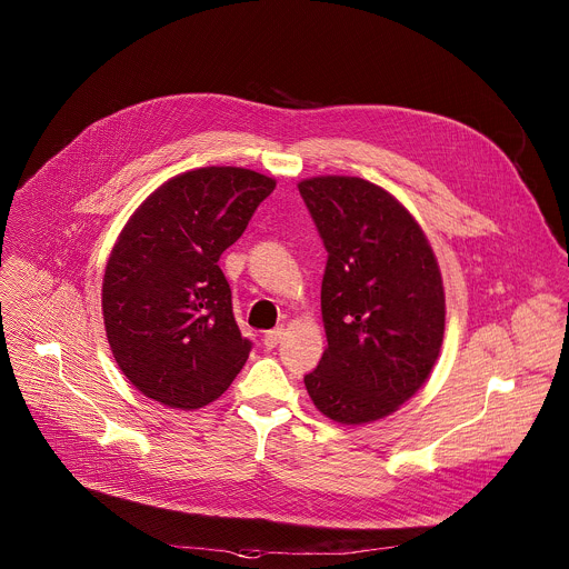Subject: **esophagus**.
Returning <instances> with one entry per match:
<instances>
[{"label": "esophagus", "mask_w": 569, "mask_h": 569, "mask_svg": "<svg viewBox=\"0 0 569 569\" xmlns=\"http://www.w3.org/2000/svg\"><path fill=\"white\" fill-rule=\"evenodd\" d=\"M281 338H283V329H272V331H268V333L263 336L266 349H274V347L281 342Z\"/></svg>", "instance_id": "34e87169"}]
</instances>
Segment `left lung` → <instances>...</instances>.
Instances as JSON below:
<instances>
[{"instance_id":"8db88e82","label":"left lung","mask_w":569,"mask_h":569,"mask_svg":"<svg viewBox=\"0 0 569 569\" xmlns=\"http://www.w3.org/2000/svg\"><path fill=\"white\" fill-rule=\"evenodd\" d=\"M327 248L329 347L303 376L315 408L347 426L398 410L430 376L446 323L441 272L417 220L385 189L327 176L299 184Z\"/></svg>"}]
</instances>
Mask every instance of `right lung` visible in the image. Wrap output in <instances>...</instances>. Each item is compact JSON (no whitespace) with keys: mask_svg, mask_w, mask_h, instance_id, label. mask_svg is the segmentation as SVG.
Returning a JSON list of instances; mask_svg holds the SVG:
<instances>
[{"mask_svg":"<svg viewBox=\"0 0 569 569\" xmlns=\"http://www.w3.org/2000/svg\"><path fill=\"white\" fill-rule=\"evenodd\" d=\"M277 182L207 167L161 184L128 220L103 279V319L119 369L148 398L198 410L231 385L252 340L231 312L220 254Z\"/></svg>","mask_w":569,"mask_h":569,"instance_id":"1","label":"right lung"}]
</instances>
